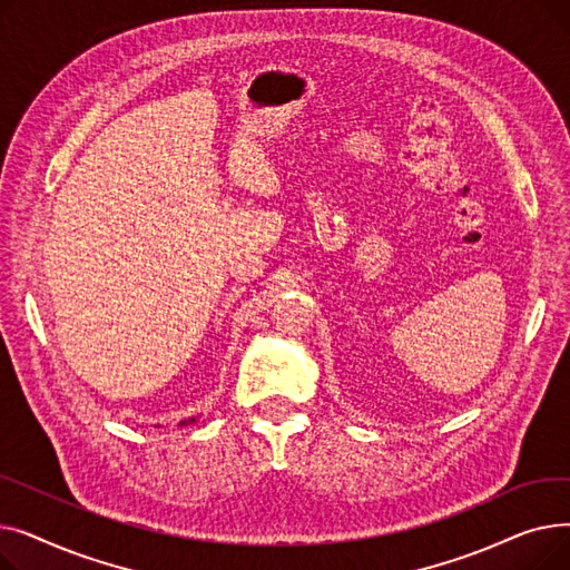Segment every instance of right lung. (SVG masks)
Segmentation results:
<instances>
[{
    "mask_svg": "<svg viewBox=\"0 0 570 570\" xmlns=\"http://www.w3.org/2000/svg\"><path fill=\"white\" fill-rule=\"evenodd\" d=\"M189 423H196V417H189V421H183L179 425H189Z\"/></svg>",
    "mask_w": 570,
    "mask_h": 570,
    "instance_id": "right-lung-1",
    "label": "right lung"
}]
</instances>
